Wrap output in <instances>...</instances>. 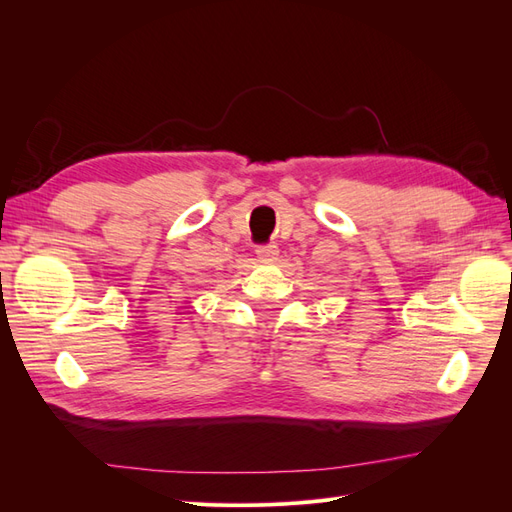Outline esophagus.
<instances>
[{
	"instance_id": "1",
	"label": "esophagus",
	"mask_w": 512,
	"mask_h": 512,
	"mask_svg": "<svg viewBox=\"0 0 512 512\" xmlns=\"http://www.w3.org/2000/svg\"><path fill=\"white\" fill-rule=\"evenodd\" d=\"M277 254H280V247H277L275 243H265V245H256V256L260 260L265 262H271L277 258Z\"/></svg>"
}]
</instances>
